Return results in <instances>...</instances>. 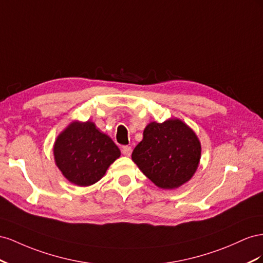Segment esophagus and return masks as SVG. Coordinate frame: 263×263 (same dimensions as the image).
<instances>
[{
  "instance_id": "34e87169",
  "label": "esophagus",
  "mask_w": 263,
  "mask_h": 263,
  "mask_svg": "<svg viewBox=\"0 0 263 263\" xmlns=\"http://www.w3.org/2000/svg\"><path fill=\"white\" fill-rule=\"evenodd\" d=\"M131 152H132L131 146L124 145V146L122 147V153H123L125 156H130V155H131Z\"/></svg>"
}]
</instances>
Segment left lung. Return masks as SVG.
Here are the masks:
<instances>
[{
  "mask_svg": "<svg viewBox=\"0 0 263 263\" xmlns=\"http://www.w3.org/2000/svg\"><path fill=\"white\" fill-rule=\"evenodd\" d=\"M200 151L196 134L175 119L149 123L144 129L143 140L133 149L132 160L156 186L172 190L192 178Z\"/></svg>",
  "mask_w": 263,
  "mask_h": 263,
  "instance_id": "left-lung-1",
  "label": "left lung"
}]
</instances>
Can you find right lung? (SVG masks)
I'll list each match as a JSON object with an SVG mask.
<instances>
[{"instance_id": "right-lung-1", "label": "right lung", "mask_w": 263, "mask_h": 263, "mask_svg": "<svg viewBox=\"0 0 263 263\" xmlns=\"http://www.w3.org/2000/svg\"><path fill=\"white\" fill-rule=\"evenodd\" d=\"M54 155L58 168L69 182L92 185L120 156V149L92 122H73L57 138Z\"/></svg>"}]
</instances>
